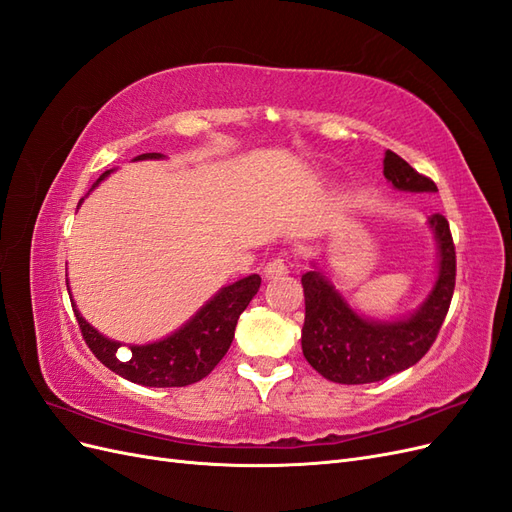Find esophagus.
<instances>
[{"instance_id": "1", "label": "esophagus", "mask_w": 512, "mask_h": 512, "mask_svg": "<svg viewBox=\"0 0 512 512\" xmlns=\"http://www.w3.org/2000/svg\"><path fill=\"white\" fill-rule=\"evenodd\" d=\"M286 273H288V265L284 258H273L267 262L265 277H269V280H277V277H284Z\"/></svg>"}]
</instances>
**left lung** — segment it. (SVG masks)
Instances as JSON below:
<instances>
[{"instance_id":"left-lung-1","label":"left lung","mask_w":512,"mask_h":512,"mask_svg":"<svg viewBox=\"0 0 512 512\" xmlns=\"http://www.w3.org/2000/svg\"><path fill=\"white\" fill-rule=\"evenodd\" d=\"M384 177L397 190L438 192L436 183L416 170L397 153L386 151ZM440 243V275L429 299L410 318L374 322L354 314L339 292L318 271L301 277L305 294V322L301 346L307 363L320 376L339 384H367L399 374L427 354L436 342L451 307L457 256L455 243L442 213L429 218Z\"/></svg>"}]
</instances>
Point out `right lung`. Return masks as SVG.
I'll return each instance as SVG.
<instances>
[{
  "instance_id": "right-lung-1",
  "label": "right lung",
  "mask_w": 512,
  "mask_h": 512,
  "mask_svg": "<svg viewBox=\"0 0 512 512\" xmlns=\"http://www.w3.org/2000/svg\"><path fill=\"white\" fill-rule=\"evenodd\" d=\"M149 158H162V153H143L136 160ZM106 175H111V170H106L98 181ZM258 288L260 275L243 277V280L222 288L177 333L156 344L132 346V356H126V359H119L117 350L121 344L102 337L94 327H89L79 309L74 305L72 309L79 320L85 344L102 365L130 382L162 389V386H188L211 374L213 367L228 352L232 337H235L237 320L254 299Z\"/></svg>"
}]
</instances>
